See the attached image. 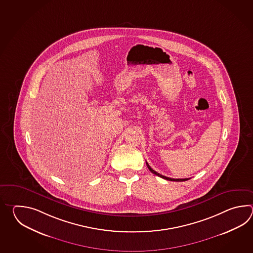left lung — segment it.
Listing matches in <instances>:
<instances>
[{
	"instance_id": "8db88e82",
	"label": "left lung",
	"mask_w": 253,
	"mask_h": 253,
	"mask_svg": "<svg viewBox=\"0 0 253 253\" xmlns=\"http://www.w3.org/2000/svg\"><path fill=\"white\" fill-rule=\"evenodd\" d=\"M146 166H147L148 169H149L151 172H153L154 174H156V175L159 176V177L164 178V179H166V180H168V181H173V182H183V181H187V180L190 179V178H184V179H173V178L167 177V176H165V175H162V174H160V173H158V172H156L155 170H153V169L151 168L150 166L147 164V162H146Z\"/></svg>"
}]
</instances>
